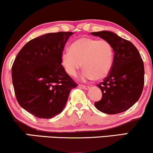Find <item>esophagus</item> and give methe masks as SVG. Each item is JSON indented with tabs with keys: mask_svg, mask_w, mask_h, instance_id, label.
<instances>
[{
	"mask_svg": "<svg viewBox=\"0 0 153 153\" xmlns=\"http://www.w3.org/2000/svg\"><path fill=\"white\" fill-rule=\"evenodd\" d=\"M78 86L80 88H83L85 89V90H88L89 89V86H88V85H81V84H79Z\"/></svg>",
	"mask_w": 153,
	"mask_h": 153,
	"instance_id": "esophagus-1",
	"label": "esophagus"
}]
</instances>
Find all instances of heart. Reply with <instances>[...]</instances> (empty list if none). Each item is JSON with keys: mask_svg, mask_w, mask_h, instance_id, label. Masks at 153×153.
<instances>
[{"mask_svg": "<svg viewBox=\"0 0 153 153\" xmlns=\"http://www.w3.org/2000/svg\"><path fill=\"white\" fill-rule=\"evenodd\" d=\"M61 59L71 76H76L83 65L85 71L82 80H102L109 74L113 66L114 50L106 40L82 36L72 44L70 51L63 52Z\"/></svg>", "mask_w": 153, "mask_h": 153, "instance_id": "b5f03b06", "label": "heart"}]
</instances>
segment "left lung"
Segmentation results:
<instances>
[{
	"label": "left lung",
	"mask_w": 153,
	"mask_h": 153,
	"mask_svg": "<svg viewBox=\"0 0 153 153\" xmlns=\"http://www.w3.org/2000/svg\"><path fill=\"white\" fill-rule=\"evenodd\" d=\"M91 34L106 40L114 50V62L108 76L98 87L102 98L95 102L103 113L116 114L129 109L141 96L144 86V64L137 49L131 42L108 31Z\"/></svg>",
	"instance_id": "8db88e82"
}]
</instances>
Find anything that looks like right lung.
<instances>
[{
    "mask_svg": "<svg viewBox=\"0 0 153 153\" xmlns=\"http://www.w3.org/2000/svg\"><path fill=\"white\" fill-rule=\"evenodd\" d=\"M74 33H49L33 39L19 51L11 69L19 105L40 119L62 111L71 91L78 86L62 65V51Z\"/></svg>",
    "mask_w": 153,
    "mask_h": 153,
    "instance_id": "add662e5",
    "label": "right lung"
}]
</instances>
